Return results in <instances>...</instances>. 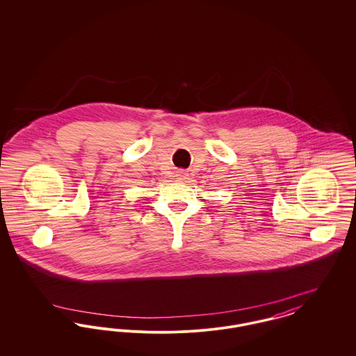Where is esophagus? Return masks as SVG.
I'll list each match as a JSON object with an SVG mask.
<instances>
[{
    "instance_id": "34e87169",
    "label": "esophagus",
    "mask_w": 356,
    "mask_h": 356,
    "mask_svg": "<svg viewBox=\"0 0 356 356\" xmlns=\"http://www.w3.org/2000/svg\"><path fill=\"white\" fill-rule=\"evenodd\" d=\"M186 177V172H183V170H179V172H177V179H179V180H184Z\"/></svg>"
}]
</instances>
